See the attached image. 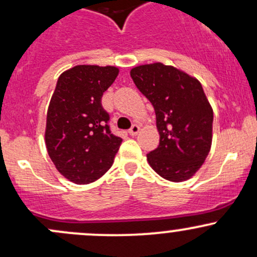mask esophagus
Instances as JSON below:
<instances>
[{"label": "esophagus", "instance_id": "obj_1", "mask_svg": "<svg viewBox=\"0 0 257 257\" xmlns=\"http://www.w3.org/2000/svg\"><path fill=\"white\" fill-rule=\"evenodd\" d=\"M139 131H140V126L138 125V124H134V125L129 129L128 133H129V135H132V137H135V135L139 133Z\"/></svg>", "mask_w": 257, "mask_h": 257}]
</instances>
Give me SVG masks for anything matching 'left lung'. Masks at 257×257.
I'll use <instances>...</instances> for the list:
<instances>
[{
  "label": "left lung",
  "instance_id": "obj_1",
  "mask_svg": "<svg viewBox=\"0 0 257 257\" xmlns=\"http://www.w3.org/2000/svg\"><path fill=\"white\" fill-rule=\"evenodd\" d=\"M131 77L156 113L160 145L148 161L171 182H184L206 160L212 144L213 111L196 78L163 63L138 66Z\"/></svg>",
  "mask_w": 257,
  "mask_h": 257
}]
</instances>
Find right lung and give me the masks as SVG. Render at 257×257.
I'll return each instance as SVG.
<instances>
[{"mask_svg": "<svg viewBox=\"0 0 257 257\" xmlns=\"http://www.w3.org/2000/svg\"><path fill=\"white\" fill-rule=\"evenodd\" d=\"M118 72L112 66H75L60 75L51 97L46 149L57 171L75 184L101 178L122 144L111 133L109 115L101 105Z\"/></svg>", "mask_w": 257, "mask_h": 257, "instance_id": "1", "label": "right lung"}]
</instances>
